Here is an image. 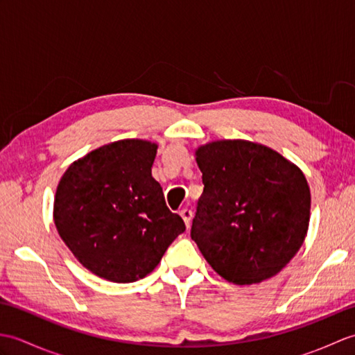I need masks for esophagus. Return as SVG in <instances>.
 Masks as SVG:
<instances>
[{"label":"esophagus","instance_id":"34e87169","mask_svg":"<svg viewBox=\"0 0 355 355\" xmlns=\"http://www.w3.org/2000/svg\"><path fill=\"white\" fill-rule=\"evenodd\" d=\"M180 215H182V218H183V220H184V223H186V225H187V227H189V225H191V220H192V210L191 209H187V207H184L183 210H182V212H180Z\"/></svg>","mask_w":355,"mask_h":355}]
</instances>
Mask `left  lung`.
<instances>
[{
	"label": "left lung",
	"mask_w": 355,
	"mask_h": 355,
	"mask_svg": "<svg viewBox=\"0 0 355 355\" xmlns=\"http://www.w3.org/2000/svg\"><path fill=\"white\" fill-rule=\"evenodd\" d=\"M202 191L191 238L218 275L236 285L276 276L299 252L311 195L297 166L245 140L197 149Z\"/></svg>",
	"instance_id": "left-lung-1"
}]
</instances>
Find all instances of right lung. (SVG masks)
<instances>
[{
	"instance_id": "add662e5",
	"label": "right lung",
	"mask_w": 355,
	"mask_h": 355,
	"mask_svg": "<svg viewBox=\"0 0 355 355\" xmlns=\"http://www.w3.org/2000/svg\"><path fill=\"white\" fill-rule=\"evenodd\" d=\"M155 143L128 139L74 162L58 184L56 229L96 276L128 284L145 277L186 230L166 206L150 168Z\"/></svg>"
}]
</instances>
